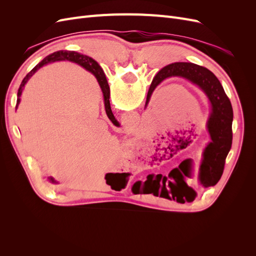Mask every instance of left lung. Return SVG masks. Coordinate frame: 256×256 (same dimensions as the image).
I'll return each instance as SVG.
<instances>
[{
  "mask_svg": "<svg viewBox=\"0 0 256 256\" xmlns=\"http://www.w3.org/2000/svg\"><path fill=\"white\" fill-rule=\"evenodd\" d=\"M168 76H184L198 85L212 104V114L207 122L212 142L205 148L198 178V184L202 187H212L219 182L222 176L224 164L232 146L233 108L218 78L207 68L192 63H173L162 68L152 81L147 99L150 97L157 85ZM168 176L171 177L168 187L171 190L173 188L178 190V193L175 194L177 202L190 203L194 200L198 196L196 186L198 184H196L192 171L186 168L184 164H180V166L171 171ZM164 180L166 182V178ZM180 188H182L180 192ZM148 190L154 192V186H148ZM166 196H168V193Z\"/></svg>",
  "mask_w": 256,
  "mask_h": 256,
  "instance_id": "obj_1",
  "label": "left lung"
}]
</instances>
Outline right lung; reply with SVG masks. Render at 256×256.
<instances>
[{
    "instance_id": "right-lung-1",
    "label": "right lung",
    "mask_w": 256,
    "mask_h": 256,
    "mask_svg": "<svg viewBox=\"0 0 256 256\" xmlns=\"http://www.w3.org/2000/svg\"><path fill=\"white\" fill-rule=\"evenodd\" d=\"M70 60V62H74V63H76L81 65L82 67H84L86 70L90 72L92 74H94L96 79L98 80V83L100 85V88H102V92H104V108H106V115L108 118H110V120L114 124V125H118V120H115L114 115L111 111V106H110V88H109V84H108V81H106V76L102 72V67H100L98 65V63L96 60H92V58L90 56H83V54H80L78 52H74V51H56L54 52L52 54H50V56H48L47 58H44L40 64L36 65L32 70H30L26 76V78L22 80L21 84H20V88L18 90V94H17V106L16 108L18 106L19 102H20V96H21V92H22V90L23 88H24V85L26 84L28 80L32 76L37 69H40L42 66H44V64H48L50 63V62H56V60ZM50 180L52 182H54L52 178H50Z\"/></svg>"
}]
</instances>
